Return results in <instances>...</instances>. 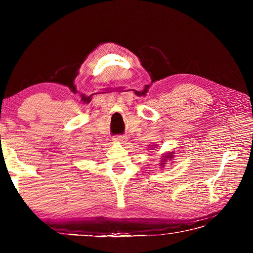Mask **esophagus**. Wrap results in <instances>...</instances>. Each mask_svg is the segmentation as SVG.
<instances>
[{"mask_svg":"<svg viewBox=\"0 0 253 253\" xmlns=\"http://www.w3.org/2000/svg\"><path fill=\"white\" fill-rule=\"evenodd\" d=\"M113 140L123 143V142L126 141V138H125V136H123V135H117V136H115L114 138H113Z\"/></svg>","mask_w":253,"mask_h":253,"instance_id":"1","label":"esophagus"}]
</instances>
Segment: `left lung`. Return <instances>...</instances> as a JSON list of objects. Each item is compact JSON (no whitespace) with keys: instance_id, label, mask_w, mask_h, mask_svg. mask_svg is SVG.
Returning a JSON list of instances; mask_svg holds the SVG:
<instances>
[{"instance_id":"obj_1","label":"left lung","mask_w":253,"mask_h":253,"mask_svg":"<svg viewBox=\"0 0 253 253\" xmlns=\"http://www.w3.org/2000/svg\"><path fill=\"white\" fill-rule=\"evenodd\" d=\"M168 157H169V155H168ZM170 158H171V155H170Z\"/></svg>"}]
</instances>
